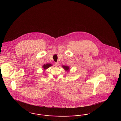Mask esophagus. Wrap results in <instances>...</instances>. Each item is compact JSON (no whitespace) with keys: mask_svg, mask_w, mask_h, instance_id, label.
Here are the masks:
<instances>
[{"mask_svg":"<svg viewBox=\"0 0 121 121\" xmlns=\"http://www.w3.org/2000/svg\"><path fill=\"white\" fill-rule=\"evenodd\" d=\"M59 62H55V65L56 67H58L59 66Z\"/></svg>","mask_w":121,"mask_h":121,"instance_id":"34e87169","label":"esophagus"}]
</instances>
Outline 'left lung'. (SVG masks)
<instances>
[{
    "instance_id": "left-lung-1",
    "label": "left lung",
    "mask_w": 121,
    "mask_h": 121,
    "mask_svg": "<svg viewBox=\"0 0 121 121\" xmlns=\"http://www.w3.org/2000/svg\"><path fill=\"white\" fill-rule=\"evenodd\" d=\"M62 66L64 68V69L67 72H68L70 71V68L69 67V66H64V65H62Z\"/></svg>"
}]
</instances>
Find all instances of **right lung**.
<instances>
[{
  "label": "right lung",
  "instance_id": "right-lung-1",
  "mask_svg": "<svg viewBox=\"0 0 121 121\" xmlns=\"http://www.w3.org/2000/svg\"><path fill=\"white\" fill-rule=\"evenodd\" d=\"M52 66V65L50 64V63H48L47 64H44L43 66H42V68L43 69V70H46L48 69L49 67H51V66Z\"/></svg>",
  "mask_w": 121,
  "mask_h": 121
}]
</instances>
